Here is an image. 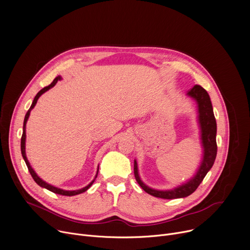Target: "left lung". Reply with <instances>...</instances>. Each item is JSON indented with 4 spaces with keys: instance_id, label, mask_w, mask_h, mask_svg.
<instances>
[{
    "instance_id": "left-lung-1",
    "label": "left lung",
    "mask_w": 250,
    "mask_h": 250,
    "mask_svg": "<svg viewBox=\"0 0 250 250\" xmlns=\"http://www.w3.org/2000/svg\"><path fill=\"white\" fill-rule=\"evenodd\" d=\"M187 96L197 104V124L199 127V140L202 148V156L196 172L185 183L170 189H155L146 186L141 178L137 160H134V176L141 188L148 194L165 198H184L190 195L201 184L204 176L211 169L217 152L216 146V121L214 118L212 104L208 92L200 85H194L187 92Z\"/></svg>"
}]
</instances>
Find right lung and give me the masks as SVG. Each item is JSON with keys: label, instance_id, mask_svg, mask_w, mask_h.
Instances as JSON below:
<instances>
[{"label": "right lung", "instance_id": "add662e5", "mask_svg": "<svg viewBox=\"0 0 250 250\" xmlns=\"http://www.w3.org/2000/svg\"><path fill=\"white\" fill-rule=\"evenodd\" d=\"M59 81H62V77H61V76H58V77L53 81V83H52L50 85L44 86L43 88H42V89L40 90V92L37 94V96L35 97L31 107L29 108V110L27 111L26 116H25L24 125H22V135H21V151L22 158H24V161H25V163H26V165H27V167H28V169H29V171H30L32 177L34 178V180L36 181L38 186H40V187L42 188H47L48 190H50V191H52V192H54V193H57V194L66 195V196H73V195H77V194H80V193H83V192L86 191L90 187H92V185L94 184V181L96 180V178H97V176H98V173H99V166H98V169H97V173H96L95 178H94L92 181H90V183H89L87 186H85V187L83 188L76 189V190H65V189H62V188H57V187H54V186H52V185L46 183V181H44V180H42V179L36 173V171L34 170V168L31 167V165H30V163H29V161H28V158H27V154H26V137H27V135H26V125H27V122H28V120H29L31 110L35 107V105H36V104H37L39 98H40L42 94L48 92V90H49L50 88L54 87V86L56 85V83H57Z\"/></svg>", "mask_w": 250, "mask_h": 250}]
</instances>
